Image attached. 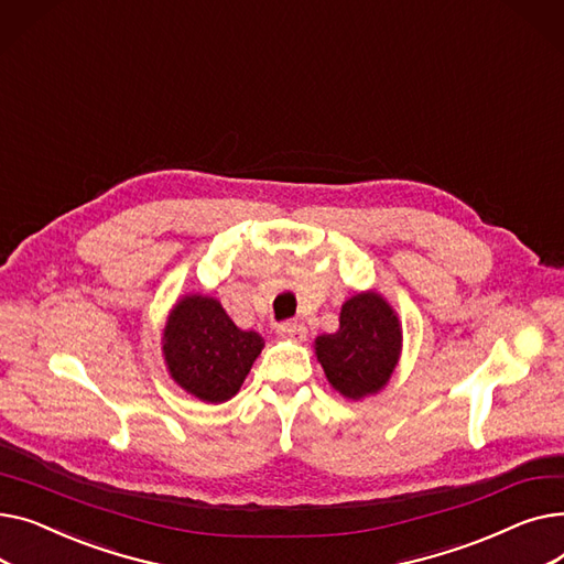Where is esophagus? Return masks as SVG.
Wrapping results in <instances>:
<instances>
[{
  "mask_svg": "<svg viewBox=\"0 0 564 564\" xmlns=\"http://www.w3.org/2000/svg\"><path fill=\"white\" fill-rule=\"evenodd\" d=\"M306 334H308L306 324L300 322V319H288V322H283L281 327H279V336L288 338V340H294V343L306 340Z\"/></svg>",
  "mask_w": 564,
  "mask_h": 564,
  "instance_id": "obj_1",
  "label": "esophagus"
}]
</instances>
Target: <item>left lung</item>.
Instances as JSON below:
<instances>
[{
    "label": "left lung",
    "instance_id": "obj_1",
    "mask_svg": "<svg viewBox=\"0 0 564 564\" xmlns=\"http://www.w3.org/2000/svg\"><path fill=\"white\" fill-rule=\"evenodd\" d=\"M402 347L393 308L375 292H361L343 304L340 329L315 340L317 361L332 387L361 400L391 379Z\"/></svg>",
    "mask_w": 564,
    "mask_h": 564
}]
</instances>
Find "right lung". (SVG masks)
<instances>
[{"instance_id":"right-lung-1","label":"right lung","mask_w":564,"mask_h":564,"mask_svg":"<svg viewBox=\"0 0 564 564\" xmlns=\"http://www.w3.org/2000/svg\"><path fill=\"white\" fill-rule=\"evenodd\" d=\"M262 338L237 329L221 304L185 297L171 311L164 329V359L171 377L203 402H226L240 391Z\"/></svg>"}]
</instances>
